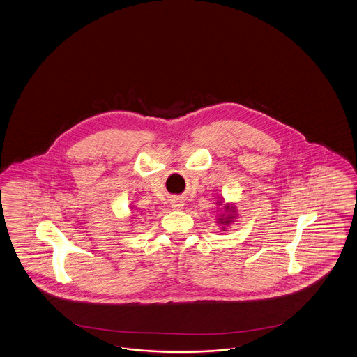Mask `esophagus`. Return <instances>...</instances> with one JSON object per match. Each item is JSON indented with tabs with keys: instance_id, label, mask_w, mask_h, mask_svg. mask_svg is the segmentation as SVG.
I'll use <instances>...</instances> for the list:
<instances>
[{
	"instance_id": "esophagus-1",
	"label": "esophagus",
	"mask_w": 357,
	"mask_h": 357,
	"mask_svg": "<svg viewBox=\"0 0 357 357\" xmlns=\"http://www.w3.org/2000/svg\"><path fill=\"white\" fill-rule=\"evenodd\" d=\"M172 207L175 210H181L183 207V202L181 199H174L172 202Z\"/></svg>"
}]
</instances>
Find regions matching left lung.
<instances>
[{"label":"left lung","instance_id":"obj_1","mask_svg":"<svg viewBox=\"0 0 357 357\" xmlns=\"http://www.w3.org/2000/svg\"><path fill=\"white\" fill-rule=\"evenodd\" d=\"M226 208H227V210H229V211H231V213H235V211H232V210H234V207H226ZM231 218H232V216H231V215H227V216H226V219H223V218H220V219H219V220H220V222H222V225H229V223H231Z\"/></svg>","mask_w":357,"mask_h":357}]
</instances>
